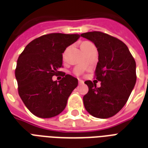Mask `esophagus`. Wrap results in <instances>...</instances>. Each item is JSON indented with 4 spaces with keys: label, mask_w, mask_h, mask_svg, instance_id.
Listing matches in <instances>:
<instances>
[{
    "label": "esophagus",
    "mask_w": 148,
    "mask_h": 148,
    "mask_svg": "<svg viewBox=\"0 0 148 148\" xmlns=\"http://www.w3.org/2000/svg\"><path fill=\"white\" fill-rule=\"evenodd\" d=\"M78 83H79V85H82V84H84V81L82 80V79H78Z\"/></svg>",
    "instance_id": "obj_1"
}]
</instances>
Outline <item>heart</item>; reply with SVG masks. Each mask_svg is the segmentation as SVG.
<instances>
[{
	"instance_id": "b5f03b06",
	"label": "heart",
	"mask_w": 148,
	"mask_h": 148,
	"mask_svg": "<svg viewBox=\"0 0 148 148\" xmlns=\"http://www.w3.org/2000/svg\"><path fill=\"white\" fill-rule=\"evenodd\" d=\"M88 42H90L85 41V42H82L80 44V48H81V50H82V52L84 51V50H85V48H86V44L88 43Z\"/></svg>"
}]
</instances>
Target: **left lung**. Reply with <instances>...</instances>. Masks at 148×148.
<instances>
[{
    "label": "left lung",
    "mask_w": 148,
    "mask_h": 148,
    "mask_svg": "<svg viewBox=\"0 0 148 148\" xmlns=\"http://www.w3.org/2000/svg\"><path fill=\"white\" fill-rule=\"evenodd\" d=\"M81 36L92 41L98 51L96 80L85 82L89 91L83 97L84 106L95 117H112L124 107L135 86L136 61L126 44L116 37L96 31Z\"/></svg>",
    "instance_id": "1"
}]
</instances>
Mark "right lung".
<instances>
[{"label": "right lung", "mask_w": 148, "mask_h": 148, "mask_svg": "<svg viewBox=\"0 0 148 148\" xmlns=\"http://www.w3.org/2000/svg\"><path fill=\"white\" fill-rule=\"evenodd\" d=\"M78 38L77 34H47L29 42L19 56L15 70L18 93L28 110L38 117L61 113L77 86L76 77L58 69L62 67V53ZM59 73L61 80H52Z\"/></svg>", "instance_id": "1"}]
</instances>
